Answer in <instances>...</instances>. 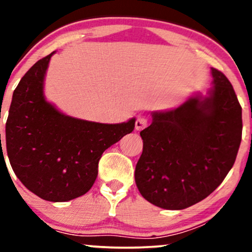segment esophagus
<instances>
[{
    "label": "esophagus",
    "mask_w": 252,
    "mask_h": 252,
    "mask_svg": "<svg viewBox=\"0 0 252 252\" xmlns=\"http://www.w3.org/2000/svg\"><path fill=\"white\" fill-rule=\"evenodd\" d=\"M147 126H148V121H147V118L138 117L137 120H136V123H135L136 130H142L146 128Z\"/></svg>",
    "instance_id": "34e87169"
}]
</instances>
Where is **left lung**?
<instances>
[{"mask_svg":"<svg viewBox=\"0 0 252 252\" xmlns=\"http://www.w3.org/2000/svg\"><path fill=\"white\" fill-rule=\"evenodd\" d=\"M213 86L167 111L152 112L140 132L143 152L135 181L146 200L164 210L201 201L232 168L242 141V108L231 83L211 68Z\"/></svg>","mask_w":252,"mask_h":252,"instance_id":"obj_1","label":"left lung"}]
</instances>
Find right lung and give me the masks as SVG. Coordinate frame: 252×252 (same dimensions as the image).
Segmentation results:
<instances>
[{"label": "right lung", "mask_w": 252, "mask_h": 252, "mask_svg": "<svg viewBox=\"0 0 252 252\" xmlns=\"http://www.w3.org/2000/svg\"><path fill=\"white\" fill-rule=\"evenodd\" d=\"M54 53L34 63L14 91L5 146L11 168L26 189L43 200L63 202L91 189L104 150L130 134L136 120L98 123L58 110L43 92Z\"/></svg>", "instance_id": "right-lung-1"}]
</instances>
